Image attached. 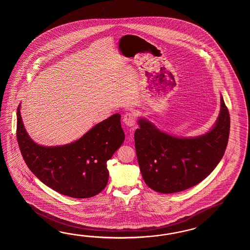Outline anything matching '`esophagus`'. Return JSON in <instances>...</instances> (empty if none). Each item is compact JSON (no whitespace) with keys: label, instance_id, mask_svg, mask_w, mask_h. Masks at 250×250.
I'll return each instance as SVG.
<instances>
[{"label":"esophagus","instance_id":"1","mask_svg":"<svg viewBox=\"0 0 250 250\" xmlns=\"http://www.w3.org/2000/svg\"><path fill=\"white\" fill-rule=\"evenodd\" d=\"M123 123L127 125V127H134L136 125V116L132 112H127L123 117Z\"/></svg>","mask_w":250,"mask_h":250}]
</instances>
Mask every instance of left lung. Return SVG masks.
Segmentation results:
<instances>
[{
    "mask_svg": "<svg viewBox=\"0 0 250 250\" xmlns=\"http://www.w3.org/2000/svg\"><path fill=\"white\" fill-rule=\"evenodd\" d=\"M135 147L146 184L163 194L183 191L200 183L223 158L229 135V114L221 96V110L212 128L183 138L161 131L146 118L138 119Z\"/></svg>",
    "mask_w": 250,
    "mask_h": 250,
    "instance_id": "8db88e82",
    "label": "left lung"
}]
</instances>
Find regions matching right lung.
I'll return each mask as SVG.
<instances>
[{
    "label": "right lung",
    "instance_id": "right-lung-1",
    "mask_svg": "<svg viewBox=\"0 0 250 250\" xmlns=\"http://www.w3.org/2000/svg\"><path fill=\"white\" fill-rule=\"evenodd\" d=\"M124 138L121 115L115 113L72 143L44 146L27 134L21 104L17 110V139L27 167L43 184L64 196L87 198L100 193L109 179L107 161Z\"/></svg>",
    "mask_w": 250,
    "mask_h": 250
}]
</instances>
